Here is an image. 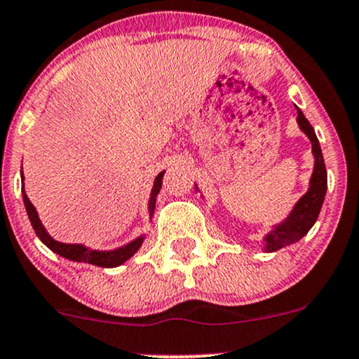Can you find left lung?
<instances>
[{
    "label": "left lung",
    "instance_id": "left-lung-1",
    "mask_svg": "<svg viewBox=\"0 0 359 359\" xmlns=\"http://www.w3.org/2000/svg\"><path fill=\"white\" fill-rule=\"evenodd\" d=\"M296 107V105H294ZM297 127L301 128V132L309 138L311 142V152L314 157V167L313 174H311L308 191L303 197H299V201L296 202L294 207L291 209V212L287 214L286 219L271 226V231L262 237V250L264 252H274L280 248H286L297 243L299 239L308 234L309 229L314 226V222L318 221V215L321 212L323 202H325L326 189H327V172L325 165V158H323L321 145L316 137V132L311 127L301 109H297ZM196 185V192L198 191V185ZM201 197L204 198V194H201Z\"/></svg>",
    "mask_w": 359,
    "mask_h": 359
}]
</instances>
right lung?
<instances>
[{
	"label": "right lung",
	"mask_w": 359,
	"mask_h": 359,
	"mask_svg": "<svg viewBox=\"0 0 359 359\" xmlns=\"http://www.w3.org/2000/svg\"><path fill=\"white\" fill-rule=\"evenodd\" d=\"M165 170H162L161 174L155 177L154 185H152V191H150V198H149V217L152 221V215L155 210V201H157L158 192L162 189V179ZM21 194H23V202H25V209H27V214L29 217V222L36 232V236L40 237V241L46 248L53 250V252L58 254L65 259H70V261L75 262H88V264L98 266V267H116V266H122L123 262H127L133 254L137 252L138 249L142 248L145 241V234H140L135 239L130 241V243L120 245V248L110 249V250H98V249H92V248H86L83 244H67V243H60V241L53 239L46 231V227L41 224L40 215H38L36 209L29 201L27 192H25V175H23V167H21Z\"/></svg>",
	"instance_id": "add662e5"
}]
</instances>
